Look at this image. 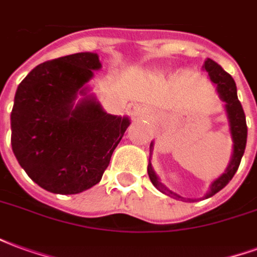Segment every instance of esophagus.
<instances>
[{
  "mask_svg": "<svg viewBox=\"0 0 257 257\" xmlns=\"http://www.w3.org/2000/svg\"><path fill=\"white\" fill-rule=\"evenodd\" d=\"M134 114L135 115H138V117H150L151 112L149 108H146V107H142V106H136L134 108Z\"/></svg>",
  "mask_w": 257,
  "mask_h": 257,
  "instance_id": "34e87169",
  "label": "esophagus"
}]
</instances>
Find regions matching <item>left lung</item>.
Instances as JSON below:
<instances>
[{"label":"left lung","mask_w":257,"mask_h":257,"mask_svg":"<svg viewBox=\"0 0 257 257\" xmlns=\"http://www.w3.org/2000/svg\"><path fill=\"white\" fill-rule=\"evenodd\" d=\"M204 71L208 73L209 79L212 84L216 86V92L220 97V100L224 103V111H226L227 121H228V129H230V135H231L232 140V154L231 160L228 162V167L226 168L224 173H221L220 176L215 179L209 186V191L205 194L202 198H209L216 193H219L221 189H224L228 182L231 180L232 176L237 172L239 162L243 156L245 151V146H246V136H248V128H246V119H245V112L241 106V103L238 100L237 96V85L235 81L228 73H226L219 64L213 62L212 59H206L204 62ZM153 149H154V142L150 143V160H149V167H147V172H149V178H150L151 183L154 184L157 190H160L162 194L169 195L175 199H180V201H186L182 195H179L172 190H169L162 183L161 179L158 178V175L154 171V168L151 165V154H153ZM187 201H195V198H187Z\"/></svg>","instance_id":"1"}]
</instances>
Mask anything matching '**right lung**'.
Wrapping results in <instances>:
<instances>
[{
  "label": "right lung",
  "instance_id": "obj_1",
  "mask_svg": "<svg viewBox=\"0 0 257 257\" xmlns=\"http://www.w3.org/2000/svg\"><path fill=\"white\" fill-rule=\"evenodd\" d=\"M99 55L79 52L38 64L18 86L11 143L29 178L53 194L93 187L131 123L104 111L88 82Z\"/></svg>",
  "mask_w": 257,
  "mask_h": 257
}]
</instances>
